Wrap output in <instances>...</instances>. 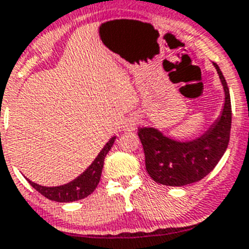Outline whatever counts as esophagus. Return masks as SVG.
<instances>
[{
  "label": "esophagus",
  "instance_id": "1",
  "mask_svg": "<svg viewBox=\"0 0 249 249\" xmlns=\"http://www.w3.org/2000/svg\"><path fill=\"white\" fill-rule=\"evenodd\" d=\"M136 126H138V120H136L135 118H131V119H129L126 122L125 129H126L127 131H132V130L136 129Z\"/></svg>",
  "mask_w": 249,
  "mask_h": 249
}]
</instances>
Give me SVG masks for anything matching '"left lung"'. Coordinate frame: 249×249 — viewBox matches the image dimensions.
<instances>
[{"instance_id": "1", "label": "left lung", "mask_w": 249, "mask_h": 249, "mask_svg": "<svg viewBox=\"0 0 249 249\" xmlns=\"http://www.w3.org/2000/svg\"><path fill=\"white\" fill-rule=\"evenodd\" d=\"M225 90L221 115L200 138L180 142L167 138L155 127L138 131L145 152L146 171L155 182L169 187H183L206 177L224 156L231 131V99L221 70L213 62Z\"/></svg>"}]
</instances>
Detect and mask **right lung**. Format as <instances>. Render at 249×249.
<instances>
[{"label":"right lung","mask_w":249,"mask_h":249,"mask_svg":"<svg viewBox=\"0 0 249 249\" xmlns=\"http://www.w3.org/2000/svg\"><path fill=\"white\" fill-rule=\"evenodd\" d=\"M114 141H115V136H113L106 143V146L102 148V151L98 153L96 160L92 162V164L81 176H78L76 179L67 183V184L60 185V187H44V185H39L29 179H28V182L34 189L38 190L49 200H54L57 203H71V201L85 199L86 196L92 194L98 185L99 180H101L104 159L113 146Z\"/></svg>","instance_id":"add662e5"}]
</instances>
